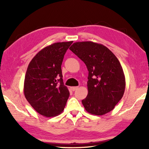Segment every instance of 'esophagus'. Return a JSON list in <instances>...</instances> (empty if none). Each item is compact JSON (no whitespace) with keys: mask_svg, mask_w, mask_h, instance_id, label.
Listing matches in <instances>:
<instances>
[{"mask_svg":"<svg viewBox=\"0 0 149 149\" xmlns=\"http://www.w3.org/2000/svg\"><path fill=\"white\" fill-rule=\"evenodd\" d=\"M78 86H74V87H71V90H72V91H75L76 90H77L78 89Z\"/></svg>","mask_w":149,"mask_h":149,"instance_id":"obj_1","label":"esophagus"}]
</instances>
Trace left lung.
I'll use <instances>...</instances> for the list:
<instances>
[{"label":"left lung","mask_w":149,"mask_h":149,"mask_svg":"<svg viewBox=\"0 0 149 149\" xmlns=\"http://www.w3.org/2000/svg\"><path fill=\"white\" fill-rule=\"evenodd\" d=\"M70 50L83 61L88 70V95L82 100L87 112L103 115L121 100L125 79L121 65L106 47L92 42L73 43Z\"/></svg>","instance_id":"1"}]
</instances>
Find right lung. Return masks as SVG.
I'll use <instances>...</instances> for the list:
<instances>
[{"label":"right lung","mask_w":149,"mask_h":149,"mask_svg":"<svg viewBox=\"0 0 149 149\" xmlns=\"http://www.w3.org/2000/svg\"><path fill=\"white\" fill-rule=\"evenodd\" d=\"M73 43L58 42L37 54L28 66L24 80L25 97L44 116L61 114L70 95L63 81L61 65L66 50Z\"/></svg>","instance_id":"obj_1"}]
</instances>
